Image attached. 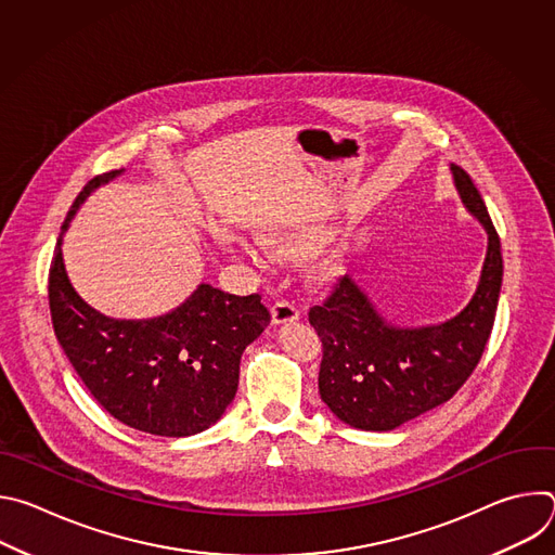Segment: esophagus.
<instances>
[{
    "label": "esophagus",
    "instance_id": "esophagus-1",
    "mask_svg": "<svg viewBox=\"0 0 555 555\" xmlns=\"http://www.w3.org/2000/svg\"><path fill=\"white\" fill-rule=\"evenodd\" d=\"M298 315H300V309L292 300H276L272 305V321H274V325L294 323V321H298Z\"/></svg>",
    "mask_w": 555,
    "mask_h": 555
}]
</instances>
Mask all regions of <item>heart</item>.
<instances>
[{
	"mask_svg": "<svg viewBox=\"0 0 555 555\" xmlns=\"http://www.w3.org/2000/svg\"><path fill=\"white\" fill-rule=\"evenodd\" d=\"M234 246L240 248L248 259H253L257 266H266L270 261V250L266 248V244L261 242H250V240H242V236H236L232 240ZM268 244L276 250V253H289L292 250V242L283 240V236H270Z\"/></svg>",
	"mask_w": 555,
	"mask_h": 555,
	"instance_id": "1",
	"label": "heart"
}]
</instances>
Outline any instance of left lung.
Masks as SVG:
<instances>
[{
    "instance_id": "left-lung-1",
    "label": "left lung",
    "mask_w": 555,
    "mask_h": 555,
    "mask_svg": "<svg viewBox=\"0 0 555 555\" xmlns=\"http://www.w3.org/2000/svg\"><path fill=\"white\" fill-rule=\"evenodd\" d=\"M450 171L463 206L488 232L477 292L456 315L439 325H392L349 274L323 305L309 309L323 340L321 398L353 428L386 433L441 406L486 351L503 283L501 240L469 176L456 165Z\"/></svg>"
}]
</instances>
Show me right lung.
I'll return each instance as SVG.
<instances>
[{
    "instance_id": "1",
    "label": "right lung",
    "mask_w": 555,
    "mask_h": 555,
    "mask_svg": "<svg viewBox=\"0 0 555 555\" xmlns=\"http://www.w3.org/2000/svg\"><path fill=\"white\" fill-rule=\"evenodd\" d=\"M120 173L90 180L61 225L48 279L52 327L112 417L149 435L191 437L210 428L234 400L242 353L270 325V311L259 294L234 296L208 283L146 321L109 319L78 296L63 266V232L88 195Z\"/></svg>"
}]
</instances>
